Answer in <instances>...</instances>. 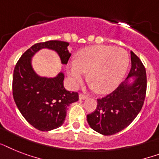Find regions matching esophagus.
Returning a JSON list of instances; mask_svg holds the SVG:
<instances>
[{
  "label": "esophagus",
  "mask_w": 159,
  "mask_h": 159,
  "mask_svg": "<svg viewBox=\"0 0 159 159\" xmlns=\"http://www.w3.org/2000/svg\"><path fill=\"white\" fill-rule=\"evenodd\" d=\"M79 98L80 100H84V99H86V98H87V95L83 94V93H81L79 95Z\"/></svg>",
  "instance_id": "34e87169"
}]
</instances>
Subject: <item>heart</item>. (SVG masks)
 <instances>
[{
  "label": "heart",
  "instance_id": "1",
  "mask_svg": "<svg viewBox=\"0 0 159 159\" xmlns=\"http://www.w3.org/2000/svg\"><path fill=\"white\" fill-rule=\"evenodd\" d=\"M128 53L125 49L108 46H89L80 51L76 61L69 62L67 72L74 86L87 79L99 93L113 90L121 82L129 64Z\"/></svg>",
  "mask_w": 159,
  "mask_h": 159
}]
</instances>
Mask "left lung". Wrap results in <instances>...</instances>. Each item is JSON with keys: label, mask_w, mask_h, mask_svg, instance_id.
Instances as JSON below:
<instances>
[{"label": "left lung", "mask_w": 159, "mask_h": 159, "mask_svg": "<svg viewBox=\"0 0 159 159\" xmlns=\"http://www.w3.org/2000/svg\"><path fill=\"white\" fill-rule=\"evenodd\" d=\"M131 59V68L126 81L113 92L97 99L96 109L87 114L90 126L102 135H114L126 128L142 109L146 95V71L140 58L132 51ZM130 76L135 77L132 84L128 82Z\"/></svg>", "instance_id": "1"}]
</instances>
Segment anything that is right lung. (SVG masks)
Instances as JSON below:
<instances>
[{
	"label": "right lung",
	"mask_w": 159,
	"mask_h": 159,
	"mask_svg": "<svg viewBox=\"0 0 159 159\" xmlns=\"http://www.w3.org/2000/svg\"><path fill=\"white\" fill-rule=\"evenodd\" d=\"M69 44L61 41L39 42L31 46L17 62L13 75V96L22 115L33 127L42 131L58 128L64 123L67 107L78 100L77 92L66 91L64 75L56 77H40L31 65V57L40 49L55 50L62 64H67L71 54L67 50Z\"/></svg>",
	"instance_id": "1"
}]
</instances>
